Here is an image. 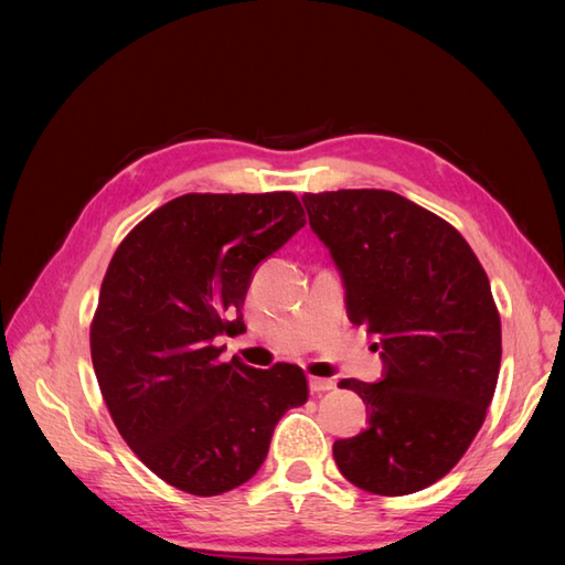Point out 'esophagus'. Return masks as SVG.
I'll use <instances>...</instances> for the list:
<instances>
[{
  "label": "esophagus",
  "instance_id": "esophagus-1",
  "mask_svg": "<svg viewBox=\"0 0 565 565\" xmlns=\"http://www.w3.org/2000/svg\"><path fill=\"white\" fill-rule=\"evenodd\" d=\"M308 385H310L312 395H322V392L334 387V380L332 377H310Z\"/></svg>",
  "mask_w": 565,
  "mask_h": 565
}]
</instances>
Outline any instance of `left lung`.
<instances>
[{
  "label": "left lung",
  "mask_w": 565,
  "mask_h": 565,
  "mask_svg": "<svg viewBox=\"0 0 565 565\" xmlns=\"http://www.w3.org/2000/svg\"><path fill=\"white\" fill-rule=\"evenodd\" d=\"M312 233L342 277L347 315L377 337V383L342 380L365 430L332 445L339 471L369 493L422 491L460 462L501 369V318L487 271L448 221L397 192L303 194Z\"/></svg>",
  "instance_id": "8db88e82"
}]
</instances>
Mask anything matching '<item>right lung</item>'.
<instances>
[{
    "label": "right lung",
    "mask_w": 565,
    "mask_h": 565,
    "mask_svg": "<svg viewBox=\"0 0 565 565\" xmlns=\"http://www.w3.org/2000/svg\"><path fill=\"white\" fill-rule=\"evenodd\" d=\"M306 226L291 192L182 194L117 247L90 324V359L113 422L170 487L218 495L257 475L279 418L306 404L303 371L223 363L243 334L255 269Z\"/></svg>",
    "instance_id": "right-lung-1"
}]
</instances>
